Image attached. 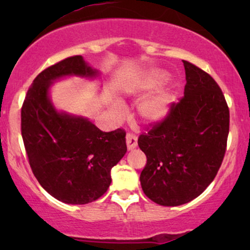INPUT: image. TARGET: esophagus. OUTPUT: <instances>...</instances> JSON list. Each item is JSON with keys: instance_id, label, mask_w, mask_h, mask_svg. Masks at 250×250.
Instances as JSON below:
<instances>
[{"instance_id": "1", "label": "esophagus", "mask_w": 250, "mask_h": 250, "mask_svg": "<svg viewBox=\"0 0 250 250\" xmlns=\"http://www.w3.org/2000/svg\"><path fill=\"white\" fill-rule=\"evenodd\" d=\"M126 145H127L128 150L136 148V146H138V138H136V135L133 134V133H127L126 134Z\"/></svg>"}]
</instances>
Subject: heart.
<instances>
[{"instance_id":"b5f03b06","label":"heart","mask_w":250,"mask_h":250,"mask_svg":"<svg viewBox=\"0 0 250 250\" xmlns=\"http://www.w3.org/2000/svg\"><path fill=\"white\" fill-rule=\"evenodd\" d=\"M167 75L163 71H155L146 81V87L151 90L164 83ZM173 102V95L169 91L164 90L158 94L150 97L139 105V115L148 124H155L163 121L168 112Z\"/></svg>"}]
</instances>
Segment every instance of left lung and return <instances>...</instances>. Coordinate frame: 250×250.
Returning a JSON list of instances; mask_svg holds the SVG:
<instances>
[{
	"instance_id": "8db88e82",
	"label": "left lung",
	"mask_w": 250,
	"mask_h": 250,
	"mask_svg": "<svg viewBox=\"0 0 250 250\" xmlns=\"http://www.w3.org/2000/svg\"><path fill=\"white\" fill-rule=\"evenodd\" d=\"M183 64L184 95L138 140L146 156L140 175L142 190L163 206H179L200 196L227 151L230 111L223 92L206 71L187 60Z\"/></svg>"
}]
</instances>
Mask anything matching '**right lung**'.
I'll return each mask as SVG.
<instances>
[{
  "mask_svg": "<svg viewBox=\"0 0 250 250\" xmlns=\"http://www.w3.org/2000/svg\"><path fill=\"white\" fill-rule=\"evenodd\" d=\"M91 77L82 56L66 58L37 75L21 107V135L33 174L56 199L83 205L104 196L110 170L126 153V132H102L87 119L58 112L49 87L57 78Z\"/></svg>",
  "mask_w": 250,
  "mask_h": 250,
  "instance_id": "right-lung-1",
  "label": "right lung"
}]
</instances>
